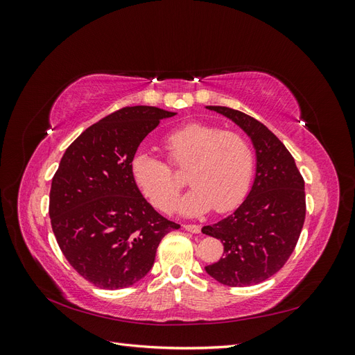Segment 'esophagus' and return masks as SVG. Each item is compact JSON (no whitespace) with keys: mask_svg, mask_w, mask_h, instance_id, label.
Here are the masks:
<instances>
[{"mask_svg":"<svg viewBox=\"0 0 355 355\" xmlns=\"http://www.w3.org/2000/svg\"><path fill=\"white\" fill-rule=\"evenodd\" d=\"M184 228L192 234H200L201 232V227L200 225H184Z\"/></svg>","mask_w":355,"mask_h":355,"instance_id":"1","label":"esophagus"}]
</instances>
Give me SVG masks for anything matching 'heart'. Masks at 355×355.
I'll list each match as a JSON object with an SVG mask.
<instances>
[{"label":"heart","mask_w":355,"mask_h":355,"mask_svg":"<svg viewBox=\"0 0 355 355\" xmlns=\"http://www.w3.org/2000/svg\"><path fill=\"white\" fill-rule=\"evenodd\" d=\"M170 164L188 168L192 188L182 197L178 210L185 216H200L211 207L230 211L244 200L253 175V151L245 139L218 125L191 123L166 139ZM135 184L153 206L163 211L175 207L182 180L175 178L164 161L148 153H137L130 163Z\"/></svg>","instance_id":"b5f03b06"}]
</instances>
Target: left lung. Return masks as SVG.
<instances>
[{"instance_id": "left-lung-1", "label": "left lung", "mask_w": 355, "mask_h": 355, "mask_svg": "<svg viewBox=\"0 0 355 355\" xmlns=\"http://www.w3.org/2000/svg\"><path fill=\"white\" fill-rule=\"evenodd\" d=\"M206 108L237 124L256 154L249 196L230 216L201 230L223 244V257L206 272L225 286H253L280 271L293 253L305 220V182L292 154L266 125L227 106Z\"/></svg>"}]
</instances>
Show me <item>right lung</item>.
Returning a JSON list of instances; mask_svg holds the SVG:
<instances>
[{"label": "right lung", "instance_id": "obj_1", "mask_svg": "<svg viewBox=\"0 0 355 355\" xmlns=\"http://www.w3.org/2000/svg\"><path fill=\"white\" fill-rule=\"evenodd\" d=\"M173 115L139 105L102 118L68 146L53 176L49 214L58 244L73 270L101 288L142 280L159 241L180 228L144 198L130 171L141 142Z\"/></svg>", "mask_w": 355, "mask_h": 355}]
</instances>
